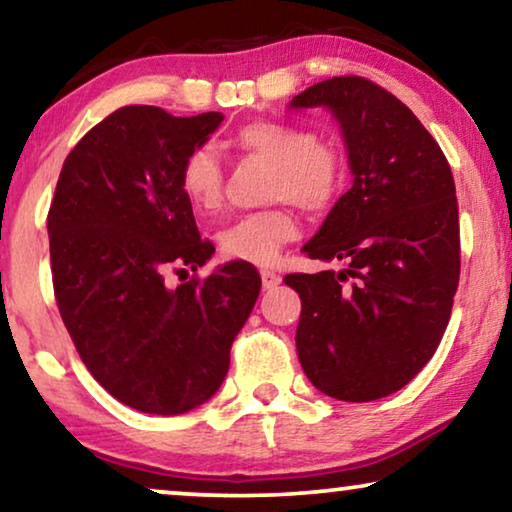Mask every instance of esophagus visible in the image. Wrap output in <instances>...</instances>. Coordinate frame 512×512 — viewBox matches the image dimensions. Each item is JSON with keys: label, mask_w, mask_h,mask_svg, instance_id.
<instances>
[{"label": "esophagus", "mask_w": 512, "mask_h": 512, "mask_svg": "<svg viewBox=\"0 0 512 512\" xmlns=\"http://www.w3.org/2000/svg\"><path fill=\"white\" fill-rule=\"evenodd\" d=\"M261 279H263V289H275V286L282 282V275L275 270H261Z\"/></svg>", "instance_id": "obj_1"}]
</instances>
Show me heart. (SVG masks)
<instances>
[{"label":"heart","instance_id":"1","mask_svg":"<svg viewBox=\"0 0 512 512\" xmlns=\"http://www.w3.org/2000/svg\"><path fill=\"white\" fill-rule=\"evenodd\" d=\"M244 153L275 165L270 198L291 202L307 214H321L338 200L347 167L342 153L317 132L284 121H251L233 135ZM179 186L195 212L214 214L223 205V167L209 146L193 149L181 163ZM298 226L286 207L242 216L219 233L223 256L233 261L270 265L284 242L296 237Z\"/></svg>","mask_w":512,"mask_h":512}]
</instances>
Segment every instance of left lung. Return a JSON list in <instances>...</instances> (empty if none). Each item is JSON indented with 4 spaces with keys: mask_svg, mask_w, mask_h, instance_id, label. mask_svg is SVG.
<instances>
[{
    "mask_svg": "<svg viewBox=\"0 0 512 512\" xmlns=\"http://www.w3.org/2000/svg\"><path fill=\"white\" fill-rule=\"evenodd\" d=\"M338 118L354 184L303 251L345 270L293 272L296 349L326 396L366 403L403 389L440 345L459 284V207L450 163L405 104L363 76L293 97Z\"/></svg>",
    "mask_w": 512,
    "mask_h": 512,
    "instance_id": "obj_1",
    "label": "left lung"
}]
</instances>
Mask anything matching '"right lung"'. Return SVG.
<instances>
[{
    "mask_svg": "<svg viewBox=\"0 0 512 512\" xmlns=\"http://www.w3.org/2000/svg\"><path fill=\"white\" fill-rule=\"evenodd\" d=\"M221 121L219 111L116 109L69 151L48 209L53 291L76 352L111 396L151 415L216 394L261 291L244 261L167 286L214 254L179 172Z\"/></svg>",
    "mask_w": 512,
    "mask_h": 512,
    "instance_id": "obj_1",
    "label": "right lung"
}]
</instances>
